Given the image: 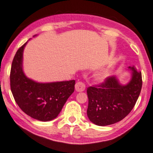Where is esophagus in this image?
<instances>
[{"label": "esophagus", "mask_w": 153, "mask_h": 153, "mask_svg": "<svg viewBox=\"0 0 153 153\" xmlns=\"http://www.w3.org/2000/svg\"><path fill=\"white\" fill-rule=\"evenodd\" d=\"M75 89L76 91H83L85 89V84L82 82H78L75 85Z\"/></svg>", "instance_id": "34e87169"}]
</instances>
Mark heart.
Returning a JSON list of instances; mask_svg holds the SVG:
<instances>
[{
    "mask_svg": "<svg viewBox=\"0 0 153 153\" xmlns=\"http://www.w3.org/2000/svg\"><path fill=\"white\" fill-rule=\"evenodd\" d=\"M109 76V72L107 71H102L100 72L97 73L96 74V79L99 81V82H104L107 79Z\"/></svg>",
    "mask_w": 153,
    "mask_h": 153,
    "instance_id": "1",
    "label": "heart"
}]
</instances>
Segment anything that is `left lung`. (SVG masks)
I'll return each instance as SVG.
<instances>
[{"mask_svg":"<svg viewBox=\"0 0 153 153\" xmlns=\"http://www.w3.org/2000/svg\"><path fill=\"white\" fill-rule=\"evenodd\" d=\"M129 68L132 70V79L127 85L120 84L115 76H108L100 84L87 88V112L91 123L99 126L112 125L121 121L133 109L143 80L140 71Z\"/></svg>","mask_w":153,"mask_h":153,"instance_id":"left-lung-1","label":"left lung"}]
</instances>
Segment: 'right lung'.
Returning <instances> with one entry per match:
<instances>
[{"instance_id":"right-lung-1","label":"right lung","mask_w":153,"mask_h":153,"mask_svg":"<svg viewBox=\"0 0 153 153\" xmlns=\"http://www.w3.org/2000/svg\"><path fill=\"white\" fill-rule=\"evenodd\" d=\"M26 42L13 59L10 85L19 107L30 117L50 121L58 116L66 100L74 91L75 80L52 83H37L27 78L22 69L23 51Z\"/></svg>"}]
</instances>
